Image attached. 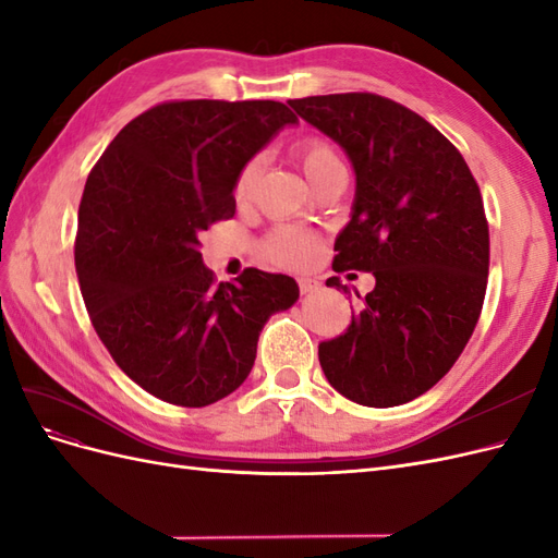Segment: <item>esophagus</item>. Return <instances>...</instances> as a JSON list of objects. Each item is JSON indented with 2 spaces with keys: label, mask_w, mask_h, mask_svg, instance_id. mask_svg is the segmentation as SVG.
Returning <instances> with one entry per match:
<instances>
[{
  "label": "esophagus",
  "mask_w": 558,
  "mask_h": 558,
  "mask_svg": "<svg viewBox=\"0 0 558 558\" xmlns=\"http://www.w3.org/2000/svg\"><path fill=\"white\" fill-rule=\"evenodd\" d=\"M298 289H300L302 295L314 293V291H318V281L310 279V277H302V279H298Z\"/></svg>",
  "instance_id": "esophagus-1"
}]
</instances>
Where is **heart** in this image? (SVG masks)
I'll return each instance as SVG.
<instances>
[{
    "label": "heart",
    "mask_w": 558,
    "mask_h": 558,
    "mask_svg": "<svg viewBox=\"0 0 558 558\" xmlns=\"http://www.w3.org/2000/svg\"><path fill=\"white\" fill-rule=\"evenodd\" d=\"M293 156L300 165V170L310 179V183L320 172L340 165V158H337L335 148L320 137L300 140L293 146ZM260 170H263L260 158H251L242 165V170L232 185V195L240 205H244V202L253 197V191H256V183L260 179ZM260 253L269 265H277L283 269H302V267H310L318 258L320 238L316 232H310L305 228L279 226L260 242Z\"/></svg>",
    "instance_id": "heart-1"
}]
</instances>
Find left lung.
<instances>
[{
  "mask_svg": "<svg viewBox=\"0 0 558 558\" xmlns=\"http://www.w3.org/2000/svg\"><path fill=\"white\" fill-rule=\"evenodd\" d=\"M340 144L356 170L351 221L335 240V272L375 275L344 335L318 344L324 375L365 408L424 396L459 361L488 279L480 185L445 134L375 93L289 99ZM347 293L340 277L326 281Z\"/></svg>",
  "mask_w": 558,
  "mask_h": 558,
  "instance_id": "obj_1",
  "label": "left lung"
}]
</instances>
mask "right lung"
Wrapping results in <instances>:
<instances>
[{"label":"right lung","instance_id":"add662e5","mask_svg":"<svg viewBox=\"0 0 558 558\" xmlns=\"http://www.w3.org/2000/svg\"><path fill=\"white\" fill-rule=\"evenodd\" d=\"M298 116L272 99H174L140 113L95 162L74 263L93 328L144 391L181 408L230 396L265 320L298 300L286 275L248 267L216 283L199 232L234 216L242 165Z\"/></svg>","mask_w":558,"mask_h":558}]
</instances>
